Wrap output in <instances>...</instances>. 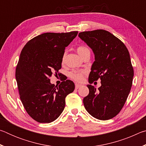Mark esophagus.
<instances>
[{
  "label": "esophagus",
  "mask_w": 146,
  "mask_h": 146,
  "mask_svg": "<svg viewBox=\"0 0 146 146\" xmlns=\"http://www.w3.org/2000/svg\"><path fill=\"white\" fill-rule=\"evenodd\" d=\"M82 86V85L80 84H75V88L76 89H78L79 88Z\"/></svg>",
  "instance_id": "obj_1"
}]
</instances>
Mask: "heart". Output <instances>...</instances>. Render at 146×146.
<instances>
[{
	"label": "heart",
	"mask_w": 146,
	"mask_h": 146,
	"mask_svg": "<svg viewBox=\"0 0 146 146\" xmlns=\"http://www.w3.org/2000/svg\"><path fill=\"white\" fill-rule=\"evenodd\" d=\"M76 51H77L79 55L82 58H85L87 56H90L91 55V51L90 49L85 46H78L77 48H76ZM66 55H67V51H64L62 55V62H64V61H65ZM86 73V71L73 70L70 73V76L71 78L73 79V80L80 82V81L83 80L84 75Z\"/></svg>",
	"instance_id": "heart-1"
}]
</instances>
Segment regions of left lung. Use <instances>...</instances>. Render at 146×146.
<instances>
[{
	"instance_id": "left-lung-1",
	"label": "left lung",
	"mask_w": 146,
	"mask_h": 146,
	"mask_svg": "<svg viewBox=\"0 0 146 146\" xmlns=\"http://www.w3.org/2000/svg\"><path fill=\"white\" fill-rule=\"evenodd\" d=\"M78 36L95 54L89 82L101 80L98 90L88 85L90 93L84 98V105L92 117L111 119L122 109L132 86L134 71L129 51L120 39L104 29L80 32Z\"/></svg>"
}]
</instances>
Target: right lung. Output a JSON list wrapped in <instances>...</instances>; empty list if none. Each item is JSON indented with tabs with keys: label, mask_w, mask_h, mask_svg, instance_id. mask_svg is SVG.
<instances>
[{
	"label": "right lung",
	"mask_w": 146,
	"mask_h": 146,
	"mask_svg": "<svg viewBox=\"0 0 146 146\" xmlns=\"http://www.w3.org/2000/svg\"><path fill=\"white\" fill-rule=\"evenodd\" d=\"M78 31L45 33L31 39L22 50L15 77L20 98L30 117L40 123L53 122L65 108V98L75 90L73 81L52 84V74L58 75L62 57Z\"/></svg>",
	"instance_id": "add662e5"
}]
</instances>
